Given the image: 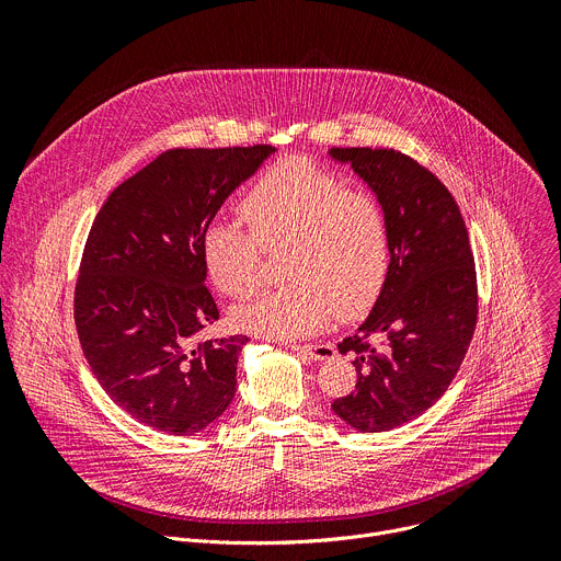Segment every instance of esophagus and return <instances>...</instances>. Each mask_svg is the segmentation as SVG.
Returning <instances> with one entry per match:
<instances>
[{
    "label": "esophagus",
    "instance_id": "34e87169",
    "mask_svg": "<svg viewBox=\"0 0 561 561\" xmlns=\"http://www.w3.org/2000/svg\"><path fill=\"white\" fill-rule=\"evenodd\" d=\"M290 351H297L314 362H324V359H333L337 355L335 346L333 344H288Z\"/></svg>",
    "mask_w": 561,
    "mask_h": 561
}]
</instances>
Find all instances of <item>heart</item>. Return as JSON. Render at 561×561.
<instances>
[{"label": "heart", "instance_id": "b5f03b06", "mask_svg": "<svg viewBox=\"0 0 561 561\" xmlns=\"http://www.w3.org/2000/svg\"><path fill=\"white\" fill-rule=\"evenodd\" d=\"M249 230L213 219L199 237L213 284L230 297L249 295L262 275L264 251H284L290 284L266 288L232 310L249 333L295 340L324 329L335 314L366 312L390 268V230L379 197L346 186L337 173L288 157L268 167L239 199Z\"/></svg>", "mask_w": 561, "mask_h": 561}]
</instances>
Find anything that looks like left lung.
<instances>
[{"label": "left lung", "instance_id": "obj_1", "mask_svg": "<svg viewBox=\"0 0 561 561\" xmlns=\"http://www.w3.org/2000/svg\"><path fill=\"white\" fill-rule=\"evenodd\" d=\"M377 193L390 230L386 286L359 331L355 390L333 411L362 433L426 413L455 379L477 324V273L468 230L448 188L394 148H331Z\"/></svg>", "mask_w": 561, "mask_h": 561}]
</instances>
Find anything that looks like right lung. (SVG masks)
<instances>
[{
  "instance_id": "obj_1",
  "label": "right lung",
  "mask_w": 561,
  "mask_h": 561,
  "mask_svg": "<svg viewBox=\"0 0 561 561\" xmlns=\"http://www.w3.org/2000/svg\"><path fill=\"white\" fill-rule=\"evenodd\" d=\"M275 148H171L100 208L79 262L75 327L93 375L137 422L193 435L232 402L249 337L195 344L219 319L199 237Z\"/></svg>"
}]
</instances>
